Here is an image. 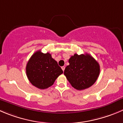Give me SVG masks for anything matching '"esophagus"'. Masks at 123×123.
<instances>
[{"label": "esophagus", "mask_w": 123, "mask_h": 123, "mask_svg": "<svg viewBox=\"0 0 123 123\" xmlns=\"http://www.w3.org/2000/svg\"><path fill=\"white\" fill-rule=\"evenodd\" d=\"M62 70L63 71H65V66H62Z\"/></svg>", "instance_id": "1"}]
</instances>
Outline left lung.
<instances>
[{"label": "left lung", "instance_id": "left-lung-1", "mask_svg": "<svg viewBox=\"0 0 123 123\" xmlns=\"http://www.w3.org/2000/svg\"><path fill=\"white\" fill-rule=\"evenodd\" d=\"M69 63L64 74L75 89H85L97 81L100 74V65L91 55L75 54L69 59Z\"/></svg>", "mask_w": 123, "mask_h": 123}]
</instances>
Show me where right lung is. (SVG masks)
Masks as SVG:
<instances>
[{
  "instance_id": "obj_1",
  "label": "right lung",
  "mask_w": 123,
  "mask_h": 123,
  "mask_svg": "<svg viewBox=\"0 0 123 123\" xmlns=\"http://www.w3.org/2000/svg\"><path fill=\"white\" fill-rule=\"evenodd\" d=\"M26 72L33 86L45 89L52 86L57 77L63 73L57 62L49 52L36 51L28 62Z\"/></svg>"
}]
</instances>
